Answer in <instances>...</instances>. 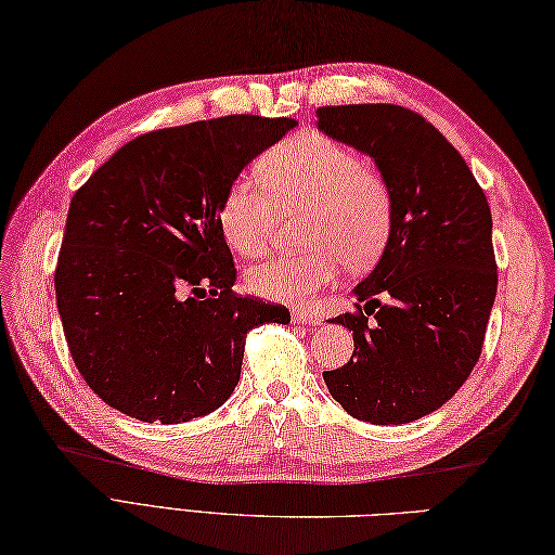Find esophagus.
Returning a JSON list of instances; mask_svg holds the SVG:
<instances>
[{
	"instance_id": "1",
	"label": "esophagus",
	"mask_w": 555,
	"mask_h": 555,
	"mask_svg": "<svg viewBox=\"0 0 555 555\" xmlns=\"http://www.w3.org/2000/svg\"><path fill=\"white\" fill-rule=\"evenodd\" d=\"M292 320L296 324H318L320 315L315 313V310H310V308H294L292 310Z\"/></svg>"
}]
</instances>
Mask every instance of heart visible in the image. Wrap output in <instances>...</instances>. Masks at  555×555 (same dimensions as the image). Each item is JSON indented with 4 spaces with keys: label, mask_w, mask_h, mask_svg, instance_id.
Segmentation results:
<instances>
[{
    "label": "heart",
    "mask_w": 555,
    "mask_h": 555,
    "mask_svg": "<svg viewBox=\"0 0 555 555\" xmlns=\"http://www.w3.org/2000/svg\"><path fill=\"white\" fill-rule=\"evenodd\" d=\"M259 185L237 179L221 202V228L233 249L259 256L273 240L282 211L308 209L301 256H275L249 268L251 292L273 301H299L332 285L341 259L364 266L386 245L393 193L386 176L360 155L322 133L289 137L261 157Z\"/></svg>",
    "instance_id": "heart-1"
}]
</instances>
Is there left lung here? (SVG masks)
<instances>
[{
  "mask_svg": "<svg viewBox=\"0 0 555 555\" xmlns=\"http://www.w3.org/2000/svg\"><path fill=\"white\" fill-rule=\"evenodd\" d=\"M318 129L370 155L393 193L379 263L353 289V356L322 372L360 422L410 424L442 408L480 358L496 296L492 214L456 147L402 105L318 107Z\"/></svg>",
  "mask_w": 555,
  "mask_h": 555,
  "instance_id": "obj_1",
  "label": "left lung"
}]
</instances>
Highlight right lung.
<instances>
[{"mask_svg":"<svg viewBox=\"0 0 555 555\" xmlns=\"http://www.w3.org/2000/svg\"><path fill=\"white\" fill-rule=\"evenodd\" d=\"M296 125L228 115L143 133L75 193L53 285L77 370L113 410L205 416L235 390L249 330L289 322L233 289L219 214L240 171Z\"/></svg>","mask_w":555,"mask_h":555,"instance_id":"obj_1","label":"right lung"}]
</instances>
